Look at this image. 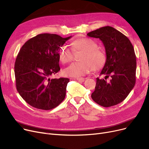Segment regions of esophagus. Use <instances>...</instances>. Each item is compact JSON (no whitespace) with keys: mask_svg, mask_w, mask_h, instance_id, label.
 <instances>
[{"mask_svg":"<svg viewBox=\"0 0 149 149\" xmlns=\"http://www.w3.org/2000/svg\"><path fill=\"white\" fill-rule=\"evenodd\" d=\"M74 79H77V81H78L80 82H83L84 81V77H77V78Z\"/></svg>","mask_w":149,"mask_h":149,"instance_id":"esophagus-1","label":"esophagus"}]
</instances>
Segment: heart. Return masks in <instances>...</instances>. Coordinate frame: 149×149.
Returning a JSON list of instances; mask_svg holds the SVG:
<instances>
[{
  "label": "heart",
  "mask_w": 149,
  "mask_h": 149,
  "mask_svg": "<svg viewBox=\"0 0 149 149\" xmlns=\"http://www.w3.org/2000/svg\"><path fill=\"white\" fill-rule=\"evenodd\" d=\"M74 52L82 51L81 62H73L63 70L67 76L77 77L90 73L94 69L99 71L103 68L107 61V56L102 49L98 48L96 42L88 38L77 39L71 43ZM60 59L62 63L72 61L73 58L72 51L66 46L61 48L59 52Z\"/></svg>",
  "instance_id": "heart-1"
}]
</instances>
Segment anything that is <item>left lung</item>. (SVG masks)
Returning <instances> with one entry per match:
<instances>
[{
  "label": "left lung",
  "instance_id": "obj_1",
  "mask_svg": "<svg viewBox=\"0 0 149 149\" xmlns=\"http://www.w3.org/2000/svg\"><path fill=\"white\" fill-rule=\"evenodd\" d=\"M99 38L105 47L107 61L96 78L91 98L96 103L109 107L123 102L136 82V59L133 47L128 38L110 26L101 27L87 34Z\"/></svg>",
  "mask_w": 149,
  "mask_h": 149
}]
</instances>
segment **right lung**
I'll return each mask as SVG.
<instances>
[{
  "mask_svg": "<svg viewBox=\"0 0 149 149\" xmlns=\"http://www.w3.org/2000/svg\"><path fill=\"white\" fill-rule=\"evenodd\" d=\"M71 37L40 34L27 40L20 48L15 64L16 88L32 107L51 110L64 100L70 79L50 77L61 70L60 47Z\"/></svg>",
  "mask_w": 149,
  "mask_h": 149,
  "instance_id": "1",
  "label": "right lung"
}]
</instances>
